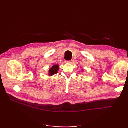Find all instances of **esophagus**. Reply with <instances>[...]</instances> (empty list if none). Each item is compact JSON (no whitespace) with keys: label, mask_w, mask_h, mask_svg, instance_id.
<instances>
[{"label":"esophagus","mask_w":128,"mask_h":128,"mask_svg":"<svg viewBox=\"0 0 128 128\" xmlns=\"http://www.w3.org/2000/svg\"><path fill=\"white\" fill-rule=\"evenodd\" d=\"M66 62L67 63L70 64V63H72V60H70V61H66Z\"/></svg>","instance_id":"esophagus-1"}]
</instances>
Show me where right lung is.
<instances>
[{
    "instance_id": "add662e5",
    "label": "right lung",
    "mask_w": 128,
    "mask_h": 128,
    "mask_svg": "<svg viewBox=\"0 0 128 128\" xmlns=\"http://www.w3.org/2000/svg\"><path fill=\"white\" fill-rule=\"evenodd\" d=\"M58 70H59V65L56 64L53 66H52V67L49 70V75L52 76L58 73Z\"/></svg>"
}]
</instances>
